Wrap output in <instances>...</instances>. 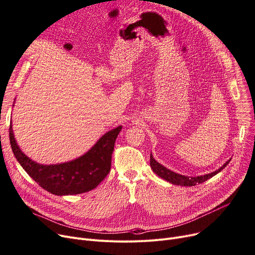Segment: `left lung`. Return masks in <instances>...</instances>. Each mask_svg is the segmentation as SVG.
<instances>
[{"mask_svg": "<svg viewBox=\"0 0 255 255\" xmlns=\"http://www.w3.org/2000/svg\"><path fill=\"white\" fill-rule=\"evenodd\" d=\"M230 161H231V160H229V161L225 162V164H223V166H221L218 170L211 172V173H208V175L195 177V178H189V177H185V176H182V175H178V173L167 169L163 165L158 163L156 160L153 158L152 154L150 156V165H151L153 171L156 173V175H158L160 178L166 180L167 182H169L173 185H181V186H195L197 184L204 183L205 181H207V180L211 179L212 177L217 175L218 172H220L227 164L230 163Z\"/></svg>", "mask_w": 255, "mask_h": 255, "instance_id": "1", "label": "left lung"}]
</instances>
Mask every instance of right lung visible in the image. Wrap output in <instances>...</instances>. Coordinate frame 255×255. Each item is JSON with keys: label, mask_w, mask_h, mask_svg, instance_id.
I'll return each mask as SVG.
<instances>
[{"label": "right lung", "mask_w": 255, "mask_h": 255, "mask_svg": "<svg viewBox=\"0 0 255 255\" xmlns=\"http://www.w3.org/2000/svg\"><path fill=\"white\" fill-rule=\"evenodd\" d=\"M121 130L122 126L107 132L84 156L56 165L38 164L26 157L15 141L11 123L9 139L17 161L40 187L56 195H73L96 188L109 175L115 142Z\"/></svg>", "instance_id": "1"}]
</instances>
